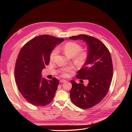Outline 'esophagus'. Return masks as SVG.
Masks as SVG:
<instances>
[{"mask_svg":"<svg viewBox=\"0 0 132 132\" xmlns=\"http://www.w3.org/2000/svg\"><path fill=\"white\" fill-rule=\"evenodd\" d=\"M66 80H64V79H61V80H60V82H66Z\"/></svg>","mask_w":132,"mask_h":132,"instance_id":"obj_1","label":"esophagus"}]
</instances>
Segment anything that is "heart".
<instances>
[{"label": "heart", "instance_id": "heart-1", "mask_svg": "<svg viewBox=\"0 0 132 132\" xmlns=\"http://www.w3.org/2000/svg\"><path fill=\"white\" fill-rule=\"evenodd\" d=\"M62 49L67 56L70 57H74L75 61L79 66H82L85 64L88 58V54L86 52L82 51V47L80 44L73 42H69L62 46ZM57 52L58 49L57 48H54L52 51L50 55L51 60H53ZM73 69V67L72 66L62 68L60 70V73L62 77H67L69 76V73L71 72Z\"/></svg>", "mask_w": 132, "mask_h": 132}]
</instances>
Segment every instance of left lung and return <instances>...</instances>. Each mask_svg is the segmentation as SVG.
Wrapping results in <instances>:
<instances>
[{
    "instance_id": "1",
    "label": "left lung",
    "mask_w": 132,
    "mask_h": 132,
    "mask_svg": "<svg viewBox=\"0 0 132 132\" xmlns=\"http://www.w3.org/2000/svg\"><path fill=\"white\" fill-rule=\"evenodd\" d=\"M69 38L84 40L88 46L86 62L76 75L77 79L87 80L88 84L85 86L71 80V99L79 108H91L103 100L109 90L113 77L111 56L106 46L95 37L79 35Z\"/></svg>"
}]
</instances>
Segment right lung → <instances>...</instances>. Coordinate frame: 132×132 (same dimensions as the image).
I'll return each mask as SVG.
<instances>
[{"instance_id": "obj_1", "label": "right lung", "mask_w": 132, "mask_h": 132, "mask_svg": "<svg viewBox=\"0 0 132 132\" xmlns=\"http://www.w3.org/2000/svg\"><path fill=\"white\" fill-rule=\"evenodd\" d=\"M64 40L48 35L34 37L21 49L16 59L14 75L19 90L33 105L44 106L53 100L59 81L42 78L41 72L48 65L50 55L57 44Z\"/></svg>"}]
</instances>
